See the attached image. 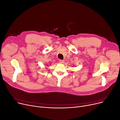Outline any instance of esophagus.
<instances>
[{
    "mask_svg": "<svg viewBox=\"0 0 120 120\" xmlns=\"http://www.w3.org/2000/svg\"><path fill=\"white\" fill-rule=\"evenodd\" d=\"M64 60H59V63H60V64H64Z\"/></svg>",
    "mask_w": 120,
    "mask_h": 120,
    "instance_id": "esophagus-1",
    "label": "esophagus"
}]
</instances>
